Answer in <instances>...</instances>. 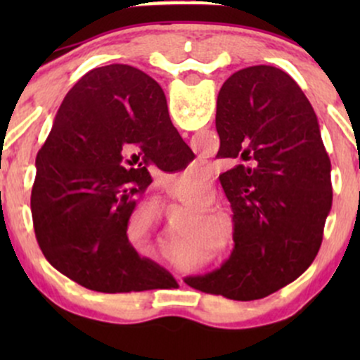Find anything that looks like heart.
Wrapping results in <instances>:
<instances>
[{
  "label": "heart",
  "instance_id": "heart-1",
  "mask_svg": "<svg viewBox=\"0 0 360 360\" xmlns=\"http://www.w3.org/2000/svg\"><path fill=\"white\" fill-rule=\"evenodd\" d=\"M167 198L172 201H177V203H183L188 208H191L193 212H201L198 214L196 220L193 221L191 229H189V237L191 238H201L206 237L208 233H212V240L218 243V238H226L230 237V223L226 221L225 217H221L220 213L212 212L208 210L210 206L213 205V189L210 184H196L193 188L184 189L183 193H174L167 191ZM207 212H205L204 210ZM135 217L139 218L140 221H143L147 225L148 232H154V212L148 208H140ZM193 247L196 249H201L203 247V242L201 240H193Z\"/></svg>",
  "mask_w": 360,
  "mask_h": 360
}]
</instances>
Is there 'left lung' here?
Listing matches in <instances>:
<instances>
[{
	"mask_svg": "<svg viewBox=\"0 0 360 360\" xmlns=\"http://www.w3.org/2000/svg\"><path fill=\"white\" fill-rule=\"evenodd\" d=\"M214 122L217 157L235 164L220 176L235 245L220 269L186 283L237 301L266 298L315 260L332 208V166L313 106L278 68L232 74L218 93Z\"/></svg>",
	"mask_w": 360,
	"mask_h": 360,
	"instance_id": "8db88e82",
	"label": "left lung"
}]
</instances>
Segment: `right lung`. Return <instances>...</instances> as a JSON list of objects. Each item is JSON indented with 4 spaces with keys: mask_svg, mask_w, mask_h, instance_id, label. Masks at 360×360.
Segmentation results:
<instances>
[{
    "mask_svg": "<svg viewBox=\"0 0 360 360\" xmlns=\"http://www.w3.org/2000/svg\"><path fill=\"white\" fill-rule=\"evenodd\" d=\"M188 148L150 76L125 64L84 74L37 155L30 206L45 259L91 291L152 289L169 272L140 257L128 220L152 183L148 166Z\"/></svg>",
    "mask_w": 360,
    "mask_h": 360,
    "instance_id": "right-lung-1",
    "label": "right lung"
}]
</instances>
